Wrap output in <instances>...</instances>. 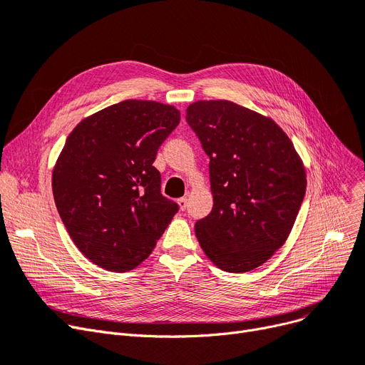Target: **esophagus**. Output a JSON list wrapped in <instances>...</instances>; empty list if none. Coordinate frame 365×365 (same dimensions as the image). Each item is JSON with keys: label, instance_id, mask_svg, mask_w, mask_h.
Instances as JSON below:
<instances>
[{"label": "esophagus", "instance_id": "34e87169", "mask_svg": "<svg viewBox=\"0 0 365 365\" xmlns=\"http://www.w3.org/2000/svg\"><path fill=\"white\" fill-rule=\"evenodd\" d=\"M178 205L180 207V210H185L187 207V197H182L178 200Z\"/></svg>", "mask_w": 365, "mask_h": 365}]
</instances>
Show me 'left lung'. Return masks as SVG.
I'll return each instance as SVG.
<instances>
[{
	"instance_id": "obj_1",
	"label": "left lung",
	"mask_w": 365,
	"mask_h": 365,
	"mask_svg": "<svg viewBox=\"0 0 365 365\" xmlns=\"http://www.w3.org/2000/svg\"><path fill=\"white\" fill-rule=\"evenodd\" d=\"M186 121L209 156L213 207L195 222L225 272H250L287 240L307 190L302 159L271 117L230 101H197Z\"/></svg>"
}]
</instances>
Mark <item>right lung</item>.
Returning <instances> with one entry per match:
<instances>
[{
    "instance_id": "add662e5",
    "label": "right lung",
    "mask_w": 365,
    "mask_h": 365,
    "mask_svg": "<svg viewBox=\"0 0 365 365\" xmlns=\"http://www.w3.org/2000/svg\"><path fill=\"white\" fill-rule=\"evenodd\" d=\"M179 121L173 105L128 99L81 120L67 137L52 171L53 200L73 244L99 267L132 271L178 213L153 162Z\"/></svg>"
}]
</instances>
